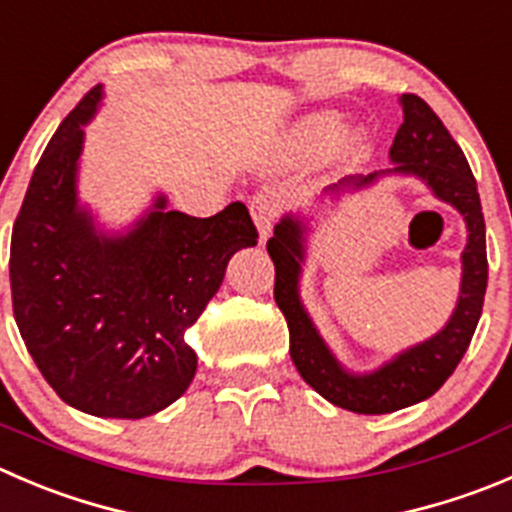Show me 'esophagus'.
Segmentation results:
<instances>
[{"label": "esophagus", "instance_id": "1", "mask_svg": "<svg viewBox=\"0 0 512 512\" xmlns=\"http://www.w3.org/2000/svg\"><path fill=\"white\" fill-rule=\"evenodd\" d=\"M251 216L256 228H259L261 243H264L266 238H269L271 228H274L276 216H279V206H276L269 196H256L251 201Z\"/></svg>", "mask_w": 512, "mask_h": 512}]
</instances>
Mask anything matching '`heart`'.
Returning a JSON list of instances; mask_svg holds the SVG:
<instances>
[{
	"instance_id": "heart-1",
	"label": "heart",
	"mask_w": 512,
	"mask_h": 512,
	"mask_svg": "<svg viewBox=\"0 0 512 512\" xmlns=\"http://www.w3.org/2000/svg\"><path fill=\"white\" fill-rule=\"evenodd\" d=\"M344 130H347V120H344L339 113H332V110L311 113L294 125L289 145L299 158H316V155L329 153V150L344 138ZM362 148H364L362 133L349 135L347 143H344V153L347 155H359L362 153Z\"/></svg>"
}]
</instances>
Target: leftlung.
Instances as JSON below:
<instances>
[{"label": "left lung", "mask_w": 512, "mask_h": 512, "mask_svg": "<svg viewBox=\"0 0 512 512\" xmlns=\"http://www.w3.org/2000/svg\"><path fill=\"white\" fill-rule=\"evenodd\" d=\"M399 105L405 120L389 148L392 168L374 170L369 175H347L326 188L316 203H324L326 198L339 201L344 193L364 191L377 180L402 175L422 180L437 201L460 213L467 228V243L460 256V294L440 332L402 349L372 372H352L329 349L301 301L299 284L309 248V221H314V216H304L299 211L286 213L266 243V251L276 266L274 299L289 324V354L301 379L332 405L359 415H387L432 397L465 357L483 314L488 286L483 206L465 153L422 97L402 95Z\"/></svg>", "instance_id": "left-lung-1"}]
</instances>
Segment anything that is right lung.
Instances as JSON below:
<instances>
[{"mask_svg":"<svg viewBox=\"0 0 512 512\" xmlns=\"http://www.w3.org/2000/svg\"><path fill=\"white\" fill-rule=\"evenodd\" d=\"M92 87L62 120L29 180L9 248L12 306L27 352L75 410L143 420L173 405L196 377L186 332L221 289L231 256L256 246L241 201L211 218L168 211L163 193L125 231L80 203Z\"/></svg>","mask_w":512,"mask_h":512,"instance_id":"right-lung-1","label":"right lung"}]
</instances>
